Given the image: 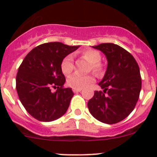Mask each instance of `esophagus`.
Segmentation results:
<instances>
[{
  "label": "esophagus",
  "instance_id": "1",
  "mask_svg": "<svg viewBox=\"0 0 157 157\" xmlns=\"http://www.w3.org/2000/svg\"><path fill=\"white\" fill-rule=\"evenodd\" d=\"M82 91V88H78V89H73V92L74 93H78V92H80Z\"/></svg>",
  "mask_w": 157,
  "mask_h": 157
}]
</instances>
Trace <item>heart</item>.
Returning <instances> with one entry per match:
<instances>
[{
  "instance_id": "b5f03b06",
  "label": "heart",
  "mask_w": 157,
  "mask_h": 157,
  "mask_svg": "<svg viewBox=\"0 0 157 157\" xmlns=\"http://www.w3.org/2000/svg\"><path fill=\"white\" fill-rule=\"evenodd\" d=\"M82 56L91 63V68L96 73L101 71L102 67L99 63L101 59V55L98 51L94 49H87L82 52ZM61 71L63 74L68 75L74 69L73 57L71 55L65 56L61 62ZM94 81L93 75H80L78 74H74L71 75L67 79V84L71 87L75 89L83 88L90 85Z\"/></svg>"
}]
</instances>
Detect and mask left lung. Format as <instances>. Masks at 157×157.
Instances as JSON below:
<instances>
[{"label": "left lung", "instance_id": "left-lung-1", "mask_svg": "<svg viewBox=\"0 0 157 157\" xmlns=\"http://www.w3.org/2000/svg\"><path fill=\"white\" fill-rule=\"evenodd\" d=\"M93 48L105 54L108 66L99 82L103 91H95L87 106L100 122L117 123L131 113L138 102L141 89L139 67L134 56L120 45L102 43Z\"/></svg>", "mask_w": 157, "mask_h": 157}]
</instances>
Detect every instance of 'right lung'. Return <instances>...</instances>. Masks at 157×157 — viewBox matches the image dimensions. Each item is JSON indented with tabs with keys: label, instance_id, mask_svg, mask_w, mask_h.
<instances>
[{
	"label": "right lung",
	"instance_id": "add662e5",
	"mask_svg": "<svg viewBox=\"0 0 157 157\" xmlns=\"http://www.w3.org/2000/svg\"><path fill=\"white\" fill-rule=\"evenodd\" d=\"M78 46L48 42L33 48L22 62L16 75V90L29 114L41 122L56 120L66 113L74 95L71 88H63L64 75L61 62ZM52 86H58L55 92Z\"/></svg>",
	"mask_w": 157,
	"mask_h": 157
}]
</instances>
